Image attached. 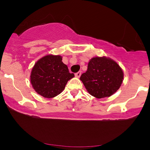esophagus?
I'll return each mask as SVG.
<instances>
[{
  "mask_svg": "<svg viewBox=\"0 0 150 150\" xmlns=\"http://www.w3.org/2000/svg\"><path fill=\"white\" fill-rule=\"evenodd\" d=\"M81 74H82V72L81 71H79V72H77V73H75V77H80V75H81Z\"/></svg>",
  "mask_w": 150,
  "mask_h": 150,
  "instance_id": "1",
  "label": "esophagus"
}]
</instances>
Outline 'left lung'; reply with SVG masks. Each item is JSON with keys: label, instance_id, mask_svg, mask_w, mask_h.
Wrapping results in <instances>:
<instances>
[{"label": "left lung", "instance_id": "8db88e82", "mask_svg": "<svg viewBox=\"0 0 150 150\" xmlns=\"http://www.w3.org/2000/svg\"><path fill=\"white\" fill-rule=\"evenodd\" d=\"M123 76V70L116 61L97 56L89 60L87 70L80 79L89 94L101 99L113 95L121 86Z\"/></svg>", "mask_w": 150, "mask_h": 150}]
</instances>
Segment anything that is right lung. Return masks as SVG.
Instances as JSON below:
<instances>
[{"label": "right lung", "instance_id": "right-lung-1", "mask_svg": "<svg viewBox=\"0 0 150 150\" xmlns=\"http://www.w3.org/2000/svg\"><path fill=\"white\" fill-rule=\"evenodd\" d=\"M74 77L62 61V56L49 54L36 62L31 72L30 81L37 94L51 99L61 94L68 81Z\"/></svg>", "mask_w": 150, "mask_h": 150}]
</instances>
